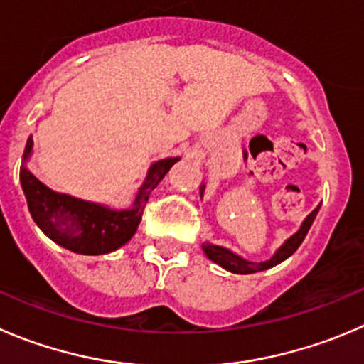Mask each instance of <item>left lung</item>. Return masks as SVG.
<instances>
[{"label": "left lung", "instance_id": "left-lung-1", "mask_svg": "<svg viewBox=\"0 0 364 364\" xmlns=\"http://www.w3.org/2000/svg\"><path fill=\"white\" fill-rule=\"evenodd\" d=\"M202 193H203V188H202ZM318 210H320V205H318L316 209H314L313 213L304 220L300 230L296 232V234H293V236L275 252V255L266 262H257V264H255V262L245 261V259H241L240 255L236 254H232V252L227 250V248L216 247V245H210V243L203 245V252H205V255L210 259V261H214L216 264H220L221 268L228 269V272L232 273H243L245 275V273H255V272H261V269H268L272 268V266H277L279 262H282L284 259H288L291 254H295L296 248H299L300 245H302V241L306 240L307 232H309Z\"/></svg>", "mask_w": 364, "mask_h": 364}]
</instances>
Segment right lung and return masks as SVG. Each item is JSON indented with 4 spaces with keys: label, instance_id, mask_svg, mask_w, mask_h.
<instances>
[{
    "label": "right lung",
    "instance_id": "right-lung-1",
    "mask_svg": "<svg viewBox=\"0 0 364 364\" xmlns=\"http://www.w3.org/2000/svg\"><path fill=\"white\" fill-rule=\"evenodd\" d=\"M32 137H28L24 161L32 151ZM176 161L180 159H162L151 166L134 207L128 210H110L98 203L51 191L24 164L21 166L19 178L33 221L51 241L76 254L100 255L109 254L130 241L139 227L150 193Z\"/></svg>",
    "mask_w": 364,
    "mask_h": 364
}]
</instances>
